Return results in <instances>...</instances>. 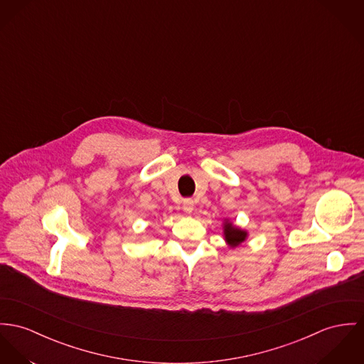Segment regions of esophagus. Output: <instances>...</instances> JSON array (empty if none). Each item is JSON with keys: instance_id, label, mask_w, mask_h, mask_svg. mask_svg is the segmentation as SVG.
<instances>
[{"instance_id": "obj_1", "label": "esophagus", "mask_w": 364, "mask_h": 364, "mask_svg": "<svg viewBox=\"0 0 364 364\" xmlns=\"http://www.w3.org/2000/svg\"><path fill=\"white\" fill-rule=\"evenodd\" d=\"M183 210L186 212V213H193V210H194V200L193 199H184L183 200Z\"/></svg>"}]
</instances>
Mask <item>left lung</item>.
<instances>
[{"label": "left lung", "mask_w": 364, "mask_h": 364, "mask_svg": "<svg viewBox=\"0 0 364 364\" xmlns=\"http://www.w3.org/2000/svg\"><path fill=\"white\" fill-rule=\"evenodd\" d=\"M224 241L230 248H237L248 238V231L234 225L230 219H224L223 222Z\"/></svg>", "instance_id": "8db88e82"}]
</instances>
